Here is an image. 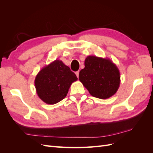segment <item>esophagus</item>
<instances>
[{
  "mask_svg": "<svg viewBox=\"0 0 153 153\" xmlns=\"http://www.w3.org/2000/svg\"><path fill=\"white\" fill-rule=\"evenodd\" d=\"M75 74H76V76H77V78H78V76H79V71H76V72L75 73Z\"/></svg>",
  "mask_w": 153,
  "mask_h": 153,
  "instance_id": "34e87169",
  "label": "esophagus"
}]
</instances>
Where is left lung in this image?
Wrapping results in <instances>:
<instances>
[{
	"label": "left lung",
	"instance_id": "obj_1",
	"mask_svg": "<svg viewBox=\"0 0 153 153\" xmlns=\"http://www.w3.org/2000/svg\"><path fill=\"white\" fill-rule=\"evenodd\" d=\"M84 64L85 68L79 73V80L91 95L107 99L116 93L121 76L118 68L110 59L89 55Z\"/></svg>",
	"mask_w": 153,
	"mask_h": 153
}]
</instances>
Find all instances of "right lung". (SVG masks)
<instances>
[{
  "mask_svg": "<svg viewBox=\"0 0 153 153\" xmlns=\"http://www.w3.org/2000/svg\"><path fill=\"white\" fill-rule=\"evenodd\" d=\"M76 75L62 61L55 60L37 74L34 84L37 94L45 103L53 105L66 96Z\"/></svg>",
  "mask_w": 153,
  "mask_h": 153,
  "instance_id": "1",
  "label": "right lung"
}]
</instances>
